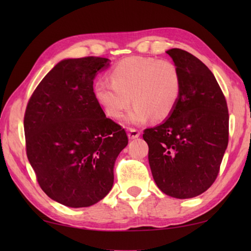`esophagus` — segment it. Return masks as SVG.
<instances>
[{
  "mask_svg": "<svg viewBox=\"0 0 251 251\" xmlns=\"http://www.w3.org/2000/svg\"><path fill=\"white\" fill-rule=\"evenodd\" d=\"M139 135H141V131L138 129H135V128H129L128 129V137L129 139H135L139 137Z\"/></svg>",
  "mask_w": 251,
  "mask_h": 251,
  "instance_id": "34e87169",
  "label": "esophagus"
}]
</instances>
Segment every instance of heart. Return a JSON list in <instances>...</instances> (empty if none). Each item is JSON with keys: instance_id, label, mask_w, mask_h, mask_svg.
Listing matches in <instances>:
<instances>
[{"instance_id": "heart-1", "label": "heart", "mask_w": 251, "mask_h": 251, "mask_svg": "<svg viewBox=\"0 0 251 251\" xmlns=\"http://www.w3.org/2000/svg\"><path fill=\"white\" fill-rule=\"evenodd\" d=\"M109 76L110 80L100 78L95 83V99L115 120L125 115L133 100L128 122L134 125H142L151 117L166 120L181 94L180 72L168 59L127 57L113 67Z\"/></svg>"}]
</instances>
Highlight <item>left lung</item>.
<instances>
[{"label": "left lung", "instance_id": "8db88e82", "mask_svg": "<svg viewBox=\"0 0 251 251\" xmlns=\"http://www.w3.org/2000/svg\"><path fill=\"white\" fill-rule=\"evenodd\" d=\"M166 53L180 72L181 94L172 115L146 128L143 138L158 188L171 197L193 198L206 192L218 176L228 145L227 101L201 59L180 49Z\"/></svg>", "mask_w": 251, "mask_h": 251}]
</instances>
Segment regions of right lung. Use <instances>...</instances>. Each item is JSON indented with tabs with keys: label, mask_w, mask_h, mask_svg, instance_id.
Returning <instances> with one entry per match:
<instances>
[{
	"label": "right lung",
	"mask_w": 251,
	"mask_h": 251,
	"mask_svg": "<svg viewBox=\"0 0 251 251\" xmlns=\"http://www.w3.org/2000/svg\"><path fill=\"white\" fill-rule=\"evenodd\" d=\"M109 59H63L37 85L24 115L26 155L42 190L62 205L88 207L112 189L114 165L128 144L105 116L93 88Z\"/></svg>",
	"instance_id": "right-lung-1"
}]
</instances>
